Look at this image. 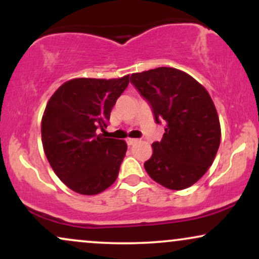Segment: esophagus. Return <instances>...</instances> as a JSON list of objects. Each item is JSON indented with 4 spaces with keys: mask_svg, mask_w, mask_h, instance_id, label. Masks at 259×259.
Here are the masks:
<instances>
[{
    "mask_svg": "<svg viewBox=\"0 0 259 259\" xmlns=\"http://www.w3.org/2000/svg\"><path fill=\"white\" fill-rule=\"evenodd\" d=\"M136 142H138V139H132V138L126 139V144L129 145V146H132V145L136 144Z\"/></svg>",
    "mask_w": 259,
    "mask_h": 259,
    "instance_id": "1",
    "label": "esophagus"
}]
</instances>
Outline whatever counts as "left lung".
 <instances>
[{"instance_id": "8db88e82", "label": "left lung", "mask_w": 259, "mask_h": 259, "mask_svg": "<svg viewBox=\"0 0 259 259\" xmlns=\"http://www.w3.org/2000/svg\"><path fill=\"white\" fill-rule=\"evenodd\" d=\"M130 81L148 101L165 129L152 144L145 169L156 183L184 190L203 177L221 145V123L208 91L191 75L170 67L134 73Z\"/></svg>"}]
</instances>
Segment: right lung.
Masks as SVG:
<instances>
[{
  "label": "right lung",
  "instance_id": "add662e5",
  "mask_svg": "<svg viewBox=\"0 0 259 259\" xmlns=\"http://www.w3.org/2000/svg\"><path fill=\"white\" fill-rule=\"evenodd\" d=\"M127 84L129 75L75 78L59 86L47 102L41 120L45 154L62 183L80 195H97L117 180L126 142L96 132L106 127Z\"/></svg>",
  "mask_w": 259,
  "mask_h": 259
}]
</instances>
